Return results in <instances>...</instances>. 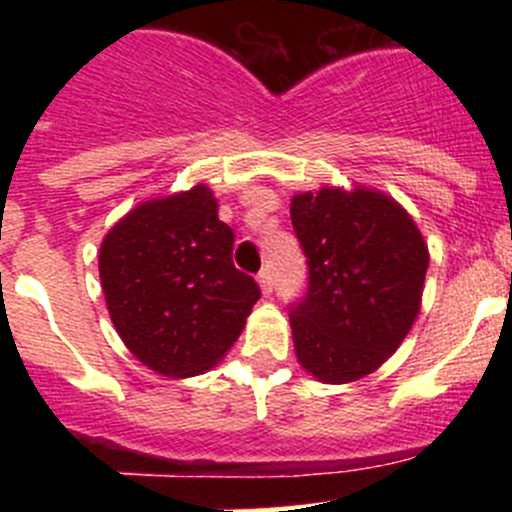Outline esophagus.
Listing matches in <instances>:
<instances>
[{
  "label": "esophagus",
  "instance_id": "obj_1",
  "mask_svg": "<svg viewBox=\"0 0 512 512\" xmlns=\"http://www.w3.org/2000/svg\"><path fill=\"white\" fill-rule=\"evenodd\" d=\"M257 282H260L262 292H265V294L272 292V272H270V267H262L260 275H257Z\"/></svg>",
  "mask_w": 512,
  "mask_h": 512
}]
</instances>
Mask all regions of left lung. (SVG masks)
Wrapping results in <instances>:
<instances>
[{"label": "left lung", "mask_w": 512, "mask_h": 512, "mask_svg": "<svg viewBox=\"0 0 512 512\" xmlns=\"http://www.w3.org/2000/svg\"><path fill=\"white\" fill-rule=\"evenodd\" d=\"M307 292L289 304L299 364L327 384L379 369L421 307L428 247L399 203L374 190L294 195Z\"/></svg>", "instance_id": "1"}]
</instances>
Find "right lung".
<instances>
[{
    "instance_id": "add662e5",
    "label": "right lung",
    "mask_w": 512,
    "mask_h": 512,
    "mask_svg": "<svg viewBox=\"0 0 512 512\" xmlns=\"http://www.w3.org/2000/svg\"><path fill=\"white\" fill-rule=\"evenodd\" d=\"M232 242L205 185L138 205L111 227L98 272L113 327L136 359L180 379L237 342L260 285L232 265Z\"/></svg>"
}]
</instances>
